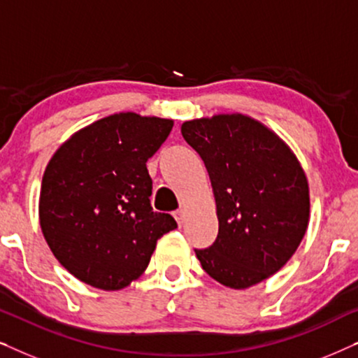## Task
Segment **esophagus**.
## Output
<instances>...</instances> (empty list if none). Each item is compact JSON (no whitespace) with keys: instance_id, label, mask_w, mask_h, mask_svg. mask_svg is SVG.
Wrapping results in <instances>:
<instances>
[{"instance_id":"1","label":"esophagus","mask_w":358,"mask_h":358,"mask_svg":"<svg viewBox=\"0 0 358 358\" xmlns=\"http://www.w3.org/2000/svg\"><path fill=\"white\" fill-rule=\"evenodd\" d=\"M174 218H176V222H178V224L180 227V224L184 223V218H185V213H184V210H176L174 212Z\"/></svg>"}]
</instances>
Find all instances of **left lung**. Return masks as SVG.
<instances>
[{
    "label": "left lung",
    "instance_id": "obj_1",
    "mask_svg": "<svg viewBox=\"0 0 358 358\" xmlns=\"http://www.w3.org/2000/svg\"><path fill=\"white\" fill-rule=\"evenodd\" d=\"M184 140L203 159L217 202L218 236L195 249L203 271L248 288L285 266L310 218V190L290 148L261 122L220 114L184 122Z\"/></svg>",
    "mask_w": 358,
    "mask_h": 358
}]
</instances>
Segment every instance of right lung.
I'll return each instance as SVG.
<instances>
[{
	"label": "right lung",
	"mask_w": 358,
	"mask_h": 358,
	"mask_svg": "<svg viewBox=\"0 0 358 358\" xmlns=\"http://www.w3.org/2000/svg\"><path fill=\"white\" fill-rule=\"evenodd\" d=\"M174 122L120 112L76 131L42 178L38 218L53 256L71 275L120 290L148 267L156 241L178 228L153 212L146 161Z\"/></svg>",
	"instance_id": "1"
}]
</instances>
